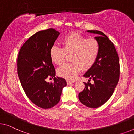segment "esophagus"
<instances>
[{
	"label": "esophagus",
	"instance_id": "1",
	"mask_svg": "<svg viewBox=\"0 0 134 134\" xmlns=\"http://www.w3.org/2000/svg\"><path fill=\"white\" fill-rule=\"evenodd\" d=\"M67 83L68 85H70V84H71V83H73V82L70 81H69V80H67Z\"/></svg>",
	"mask_w": 134,
	"mask_h": 134
}]
</instances>
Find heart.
Instances as JSON below:
<instances>
[{
    "label": "heart",
    "instance_id": "heart-1",
    "mask_svg": "<svg viewBox=\"0 0 134 134\" xmlns=\"http://www.w3.org/2000/svg\"><path fill=\"white\" fill-rule=\"evenodd\" d=\"M63 48L53 46L50 50V57L55 64L64 63L67 55L71 63L59 68V76L69 81L75 80L82 69L88 70L96 62L100 53V44L95 39H88L78 33L74 32L66 36L62 41Z\"/></svg>",
    "mask_w": 134,
    "mask_h": 134
}]
</instances>
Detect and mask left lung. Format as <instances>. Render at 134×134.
<instances>
[{
  "label": "left lung",
  "instance_id": "8db88e82",
  "mask_svg": "<svg viewBox=\"0 0 134 134\" xmlns=\"http://www.w3.org/2000/svg\"><path fill=\"white\" fill-rule=\"evenodd\" d=\"M87 32L98 35L95 39L100 44V53L94 65L83 75L93 79L94 83H83L85 87L78 97L82 104L96 108L107 102L114 91L120 77L119 58L113 42L104 33L93 30Z\"/></svg>",
  "mask_w": 134,
  "mask_h": 134
}]
</instances>
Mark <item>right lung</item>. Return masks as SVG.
I'll list each match as a JSON object with an SVG mask.
<instances>
[{
	"label": "right lung",
	"mask_w": 134,
	"mask_h": 134,
	"mask_svg": "<svg viewBox=\"0 0 134 134\" xmlns=\"http://www.w3.org/2000/svg\"><path fill=\"white\" fill-rule=\"evenodd\" d=\"M59 32L49 28L29 38L20 50L17 58V74L26 94L38 107L48 109L60 100L62 90L67 85L65 79L55 77V70L50 50ZM54 77L53 83L45 81Z\"/></svg>",
	"instance_id": "1"
}]
</instances>
